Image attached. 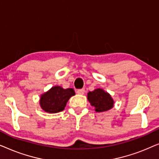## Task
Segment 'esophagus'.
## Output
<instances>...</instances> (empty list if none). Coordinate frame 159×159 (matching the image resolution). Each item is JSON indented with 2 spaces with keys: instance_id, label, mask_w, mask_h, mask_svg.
Wrapping results in <instances>:
<instances>
[{
  "instance_id": "34e87169",
  "label": "esophagus",
  "mask_w": 159,
  "mask_h": 159,
  "mask_svg": "<svg viewBox=\"0 0 159 159\" xmlns=\"http://www.w3.org/2000/svg\"><path fill=\"white\" fill-rule=\"evenodd\" d=\"M84 92H85V90H84V88L79 89V90H77V93H78V94H80V95L84 94Z\"/></svg>"
}]
</instances>
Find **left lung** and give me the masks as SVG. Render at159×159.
Segmentation results:
<instances>
[{
  "label": "left lung",
  "mask_w": 159,
  "mask_h": 159,
  "mask_svg": "<svg viewBox=\"0 0 159 159\" xmlns=\"http://www.w3.org/2000/svg\"><path fill=\"white\" fill-rule=\"evenodd\" d=\"M88 100L91 106H94L95 111L103 112L111 109L114 106V101L109 93L103 89H95L88 93Z\"/></svg>",
  "instance_id": "8db88e82"
}]
</instances>
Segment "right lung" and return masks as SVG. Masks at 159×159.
<instances>
[{"label": "right lung", "mask_w": 159, "mask_h": 159, "mask_svg": "<svg viewBox=\"0 0 159 159\" xmlns=\"http://www.w3.org/2000/svg\"><path fill=\"white\" fill-rule=\"evenodd\" d=\"M75 95V92L72 88L64 89L60 86H54L41 95L40 107L50 114L62 111L69 99Z\"/></svg>", "instance_id": "obj_1"}]
</instances>
